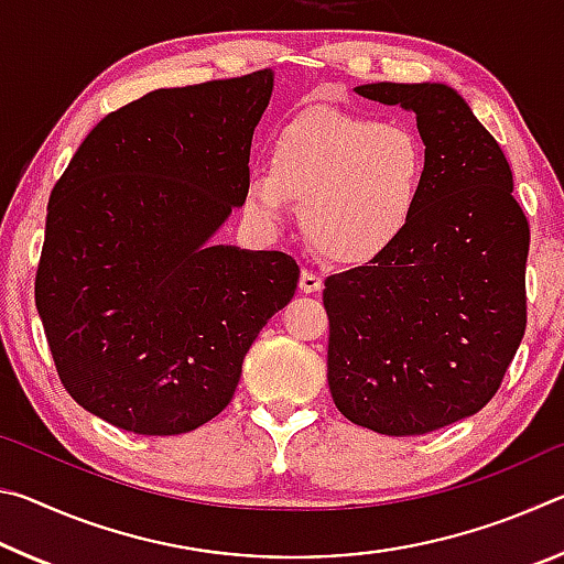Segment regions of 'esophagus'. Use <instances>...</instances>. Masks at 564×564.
I'll return each instance as SVG.
<instances>
[{
    "mask_svg": "<svg viewBox=\"0 0 564 564\" xmlns=\"http://www.w3.org/2000/svg\"><path fill=\"white\" fill-rule=\"evenodd\" d=\"M299 289L303 293H318L323 289V279L318 273H313L308 269L301 271V281H299Z\"/></svg>",
    "mask_w": 564,
    "mask_h": 564,
    "instance_id": "1",
    "label": "esophagus"
}]
</instances>
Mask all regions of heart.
Segmentation results:
<instances>
[{"label":"heart","mask_w":564,"mask_h":564,"mask_svg":"<svg viewBox=\"0 0 564 564\" xmlns=\"http://www.w3.org/2000/svg\"><path fill=\"white\" fill-rule=\"evenodd\" d=\"M425 184L427 154L415 129L321 107L279 129L269 171L246 181L243 206L263 224H281L295 198L303 236L323 259L366 265L413 228Z\"/></svg>","instance_id":"1"}]
</instances>
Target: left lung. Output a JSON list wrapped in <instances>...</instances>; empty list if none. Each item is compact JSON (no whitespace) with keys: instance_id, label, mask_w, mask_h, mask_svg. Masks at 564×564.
<instances>
[{"instance_id":"8db88e82","label":"left lung","mask_w":564,"mask_h":564,"mask_svg":"<svg viewBox=\"0 0 564 564\" xmlns=\"http://www.w3.org/2000/svg\"><path fill=\"white\" fill-rule=\"evenodd\" d=\"M413 111L427 154L415 224L370 265L326 279L328 386L350 423L423 435L490 403L528 326V216L492 133L445 84H362Z\"/></svg>"}]
</instances>
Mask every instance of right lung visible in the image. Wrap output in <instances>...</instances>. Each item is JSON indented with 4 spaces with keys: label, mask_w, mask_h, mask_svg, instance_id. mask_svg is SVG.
Returning <instances> with one entry per match:
<instances>
[{
    "label": "right lung",
    "mask_w": 564,
    "mask_h": 564,
    "mask_svg": "<svg viewBox=\"0 0 564 564\" xmlns=\"http://www.w3.org/2000/svg\"><path fill=\"white\" fill-rule=\"evenodd\" d=\"M273 72L156 89L104 117L46 206L34 299L56 373L121 431H196L293 299L281 251L208 246L243 204Z\"/></svg>",
    "instance_id": "add662e5"
}]
</instances>
